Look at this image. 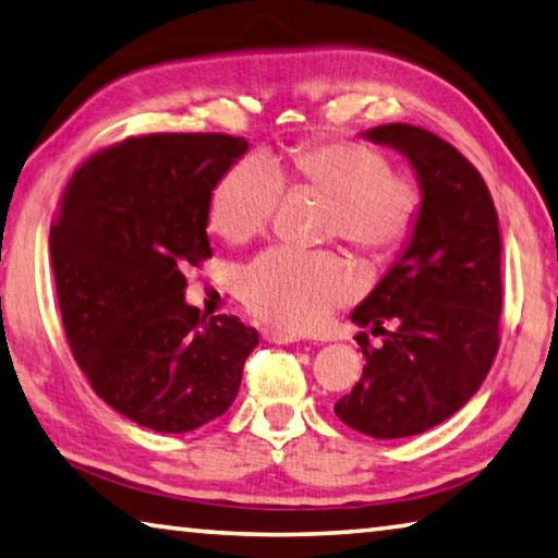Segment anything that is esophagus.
I'll return each instance as SVG.
<instances>
[{
  "mask_svg": "<svg viewBox=\"0 0 558 558\" xmlns=\"http://www.w3.org/2000/svg\"><path fill=\"white\" fill-rule=\"evenodd\" d=\"M263 339H266V342H270V344H292V342H298V335H292V332H286V329H276V327H266L263 329Z\"/></svg>",
  "mask_w": 558,
  "mask_h": 558,
  "instance_id": "1",
  "label": "esophagus"
}]
</instances>
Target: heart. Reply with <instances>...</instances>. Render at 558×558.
<instances>
[{
	"instance_id": "heart-1",
	"label": "heart",
	"mask_w": 558,
	"mask_h": 558,
	"mask_svg": "<svg viewBox=\"0 0 558 558\" xmlns=\"http://www.w3.org/2000/svg\"><path fill=\"white\" fill-rule=\"evenodd\" d=\"M286 179L325 194L327 235H339L372 258L393 256L418 216V189L409 177L393 174L381 153L349 140H325L292 147L288 169L263 155L239 159L211 189L209 229L229 243L256 239L278 211ZM239 288L258 317L305 332L354 298L356 272L329 251L270 248L245 266Z\"/></svg>"
}]
</instances>
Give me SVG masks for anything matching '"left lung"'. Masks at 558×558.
I'll list each match as a JSON object with an SVG mask.
<instances>
[{
	"label": "left lung",
	"mask_w": 558,
	"mask_h": 558,
	"mask_svg": "<svg viewBox=\"0 0 558 558\" xmlns=\"http://www.w3.org/2000/svg\"><path fill=\"white\" fill-rule=\"evenodd\" d=\"M362 137L409 159L421 204L399 258L349 315L384 344L356 335L366 364L335 413L364 436L409 438L460 411L495 362L502 235L483 177L446 140L405 122ZM389 318L393 333L380 327Z\"/></svg>",
	"instance_id": "8db88e82"
}]
</instances>
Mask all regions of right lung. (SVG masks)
Wrapping results in <instances>:
<instances>
[{"instance_id":"add662e5","label":"right lung","mask_w":558,"mask_h":558,"mask_svg":"<svg viewBox=\"0 0 558 558\" xmlns=\"http://www.w3.org/2000/svg\"><path fill=\"white\" fill-rule=\"evenodd\" d=\"M245 137L167 132L93 155L65 186L49 248L63 329L102 401L137 426L189 433L239 396L258 332L184 300L211 256L209 196Z\"/></svg>"}]
</instances>
